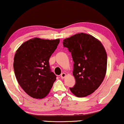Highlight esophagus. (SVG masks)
<instances>
[{
    "label": "esophagus",
    "mask_w": 124,
    "mask_h": 124,
    "mask_svg": "<svg viewBox=\"0 0 124 124\" xmlns=\"http://www.w3.org/2000/svg\"><path fill=\"white\" fill-rule=\"evenodd\" d=\"M66 76H67V75H66L65 73H62L61 74L60 77H61V78H64L66 77Z\"/></svg>",
    "instance_id": "esophagus-1"
}]
</instances>
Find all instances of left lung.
Returning a JSON list of instances; mask_svg holds the SVG:
<instances>
[{"instance_id": "obj_1", "label": "left lung", "mask_w": 124, "mask_h": 124, "mask_svg": "<svg viewBox=\"0 0 124 124\" xmlns=\"http://www.w3.org/2000/svg\"><path fill=\"white\" fill-rule=\"evenodd\" d=\"M64 47L71 52L74 62L73 94L82 98L89 95L99 87L106 74L107 55L101 41L91 35L78 33L64 39Z\"/></svg>"}]
</instances>
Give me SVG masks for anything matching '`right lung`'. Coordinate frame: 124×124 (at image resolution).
Here are the masks:
<instances>
[{"label": "right lung", "instance_id": "obj_1", "mask_svg": "<svg viewBox=\"0 0 124 124\" xmlns=\"http://www.w3.org/2000/svg\"><path fill=\"white\" fill-rule=\"evenodd\" d=\"M60 39L34 38L22 44L16 51L13 68L16 79L25 93L32 98L46 96L56 79L51 72L49 59Z\"/></svg>", "mask_w": 124, "mask_h": 124}]
</instances>
